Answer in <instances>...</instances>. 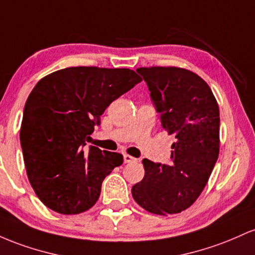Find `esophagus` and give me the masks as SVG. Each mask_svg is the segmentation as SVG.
Masks as SVG:
<instances>
[{
	"label": "esophagus",
	"instance_id": "obj_1",
	"mask_svg": "<svg viewBox=\"0 0 255 255\" xmlns=\"http://www.w3.org/2000/svg\"><path fill=\"white\" fill-rule=\"evenodd\" d=\"M136 161L135 158H132L131 155H128V154H124V162L125 164H130V162H133Z\"/></svg>",
	"mask_w": 255,
	"mask_h": 255
}]
</instances>
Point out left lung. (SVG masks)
<instances>
[{"mask_svg": "<svg viewBox=\"0 0 255 255\" xmlns=\"http://www.w3.org/2000/svg\"><path fill=\"white\" fill-rule=\"evenodd\" d=\"M161 125L174 135L167 165L143 159L144 177L131 189L148 212L187 210L204 190L219 154V107L201 77L178 67H141Z\"/></svg>", "mask_w": 255, "mask_h": 255, "instance_id": "8db88e82", "label": "left lung"}]
</instances>
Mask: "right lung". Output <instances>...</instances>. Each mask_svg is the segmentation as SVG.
Returning a JSON list of instances; mask_svg holds the SVG:
<instances>
[{
	"label": "right lung",
	"mask_w": 255,
	"mask_h": 255,
	"mask_svg": "<svg viewBox=\"0 0 255 255\" xmlns=\"http://www.w3.org/2000/svg\"><path fill=\"white\" fill-rule=\"evenodd\" d=\"M141 81L128 68L79 66L37 83L24 108L20 144L28 181L47 207L78 214L95 205L123 155L85 145L106 108Z\"/></svg>",
	"instance_id": "1"
}]
</instances>
